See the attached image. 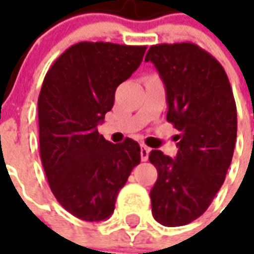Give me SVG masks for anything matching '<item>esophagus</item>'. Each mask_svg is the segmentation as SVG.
Here are the masks:
<instances>
[{
    "mask_svg": "<svg viewBox=\"0 0 254 254\" xmlns=\"http://www.w3.org/2000/svg\"><path fill=\"white\" fill-rule=\"evenodd\" d=\"M149 153H150V149L146 146V145H141V160L142 161H146L149 159Z\"/></svg>",
    "mask_w": 254,
    "mask_h": 254,
    "instance_id": "esophagus-1",
    "label": "esophagus"
}]
</instances>
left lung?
<instances>
[{"label":"left lung","instance_id":"left-lung-1","mask_svg":"<svg viewBox=\"0 0 254 254\" xmlns=\"http://www.w3.org/2000/svg\"><path fill=\"white\" fill-rule=\"evenodd\" d=\"M145 61L157 68L167 90L175 159L152 150L159 172L150 190L153 217L168 227L199 217L226 179L237 139V107L227 73L206 50L191 42L153 45Z\"/></svg>","mask_w":254,"mask_h":254}]
</instances>
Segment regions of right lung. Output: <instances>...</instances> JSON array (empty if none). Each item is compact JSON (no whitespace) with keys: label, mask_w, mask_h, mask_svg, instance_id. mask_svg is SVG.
I'll return each mask as SVG.
<instances>
[{"label":"right lung","mask_w":254,"mask_h":254,"mask_svg":"<svg viewBox=\"0 0 254 254\" xmlns=\"http://www.w3.org/2000/svg\"><path fill=\"white\" fill-rule=\"evenodd\" d=\"M145 50L146 46L79 42L52 64L44 79L38 97L41 161L56 199L86 222L112 215L120 189L141 163L138 142L126 138L112 143L97 126Z\"/></svg>","instance_id":"right-lung-1"}]
</instances>
